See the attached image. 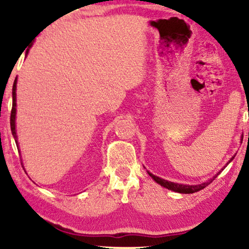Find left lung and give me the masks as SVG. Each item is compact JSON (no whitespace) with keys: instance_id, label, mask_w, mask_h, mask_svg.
I'll return each mask as SVG.
<instances>
[{"instance_id":"8db88e82","label":"left lung","mask_w":249,"mask_h":249,"mask_svg":"<svg viewBox=\"0 0 249 249\" xmlns=\"http://www.w3.org/2000/svg\"><path fill=\"white\" fill-rule=\"evenodd\" d=\"M232 160H233V158L231 159L230 161L228 162V163H230L231 161H232ZM220 172H221V171H220ZM220 172L217 173V175L214 176L212 179L209 180V181H206V182H204V183H200V185H194V186H189V185H180V183H175V182H171V181H166V180L162 179V178H159V177H156V176H154V175H152V173H149V172H148V175L151 176L152 178L154 179L156 182L160 183V185L164 187V188H168V189H170V190H173V192L181 193V194H193V193L199 192L200 189H204V188H205L206 186H209L210 183L212 182L213 180L215 179L216 177L220 175Z\"/></svg>"}]
</instances>
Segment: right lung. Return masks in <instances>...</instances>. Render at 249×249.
Listing matches in <instances>:
<instances>
[{"label":"right lung","mask_w":249,"mask_h":249,"mask_svg":"<svg viewBox=\"0 0 249 249\" xmlns=\"http://www.w3.org/2000/svg\"><path fill=\"white\" fill-rule=\"evenodd\" d=\"M16 88H17V78L15 80V83H13V87H12V110H11V117H10V125H11V131H12V135L13 137L16 139V142H17V134H16ZM17 145H18V142H17ZM18 147V146H17Z\"/></svg>","instance_id":"1"}]
</instances>
